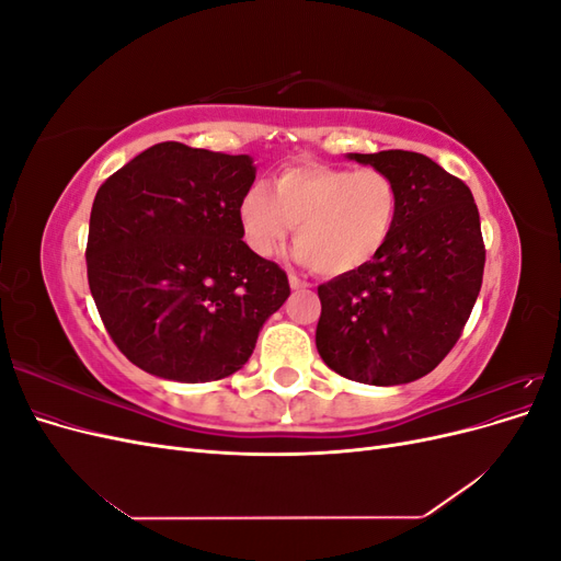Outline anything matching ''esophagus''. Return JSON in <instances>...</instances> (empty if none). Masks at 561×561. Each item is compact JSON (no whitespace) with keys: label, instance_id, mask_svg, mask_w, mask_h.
<instances>
[{"label":"esophagus","instance_id":"34e87169","mask_svg":"<svg viewBox=\"0 0 561 561\" xmlns=\"http://www.w3.org/2000/svg\"><path fill=\"white\" fill-rule=\"evenodd\" d=\"M287 280H290V287H293V290H307V287H311V283H309V280L299 278L297 274H290V276H287Z\"/></svg>","mask_w":561,"mask_h":561}]
</instances>
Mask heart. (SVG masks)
Segmentation results:
<instances>
[{"label": "heart", "instance_id": "1", "mask_svg": "<svg viewBox=\"0 0 561 561\" xmlns=\"http://www.w3.org/2000/svg\"><path fill=\"white\" fill-rule=\"evenodd\" d=\"M400 217L398 182L379 168L290 165L266 186L254 184L236 203L245 248L274 257L295 227V260L320 276H346L375 262Z\"/></svg>", "mask_w": 561, "mask_h": 561}]
</instances>
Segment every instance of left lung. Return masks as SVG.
Listing matches in <instances>:
<instances>
[{
  "label": "left lung",
  "mask_w": 561,
  "mask_h": 561,
  "mask_svg": "<svg viewBox=\"0 0 561 561\" xmlns=\"http://www.w3.org/2000/svg\"><path fill=\"white\" fill-rule=\"evenodd\" d=\"M348 159L398 182L400 217L375 262L318 287L316 346L346 379L410 383L443 363L480 295V213L461 180L416 151Z\"/></svg>",
  "instance_id": "1"
}]
</instances>
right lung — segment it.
<instances>
[{
	"label": "right lung",
	"instance_id": "add662e5",
	"mask_svg": "<svg viewBox=\"0 0 561 561\" xmlns=\"http://www.w3.org/2000/svg\"><path fill=\"white\" fill-rule=\"evenodd\" d=\"M248 154L159 142L100 186L89 225V285L126 358L198 383L239 371L290 297L285 271L252 254L236 203L254 182Z\"/></svg>",
	"mask_w": 561,
	"mask_h": 561
}]
</instances>
